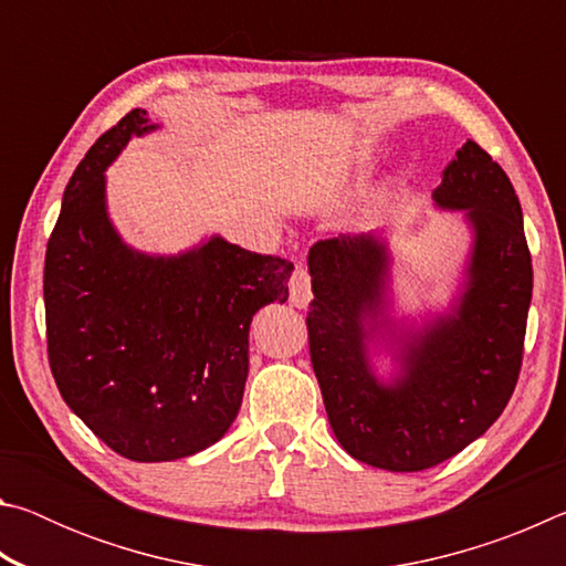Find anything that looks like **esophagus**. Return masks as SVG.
<instances>
[{
	"label": "esophagus",
	"mask_w": 566,
	"mask_h": 566,
	"mask_svg": "<svg viewBox=\"0 0 566 566\" xmlns=\"http://www.w3.org/2000/svg\"><path fill=\"white\" fill-rule=\"evenodd\" d=\"M312 300V280H310V272L304 270V266H296L294 274H292V282H290V302L296 310H304L306 304Z\"/></svg>",
	"instance_id": "obj_1"
}]
</instances>
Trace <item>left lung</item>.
<instances>
[{
    "instance_id": "1",
    "label": "left lung",
    "mask_w": 566,
    "mask_h": 566,
    "mask_svg": "<svg viewBox=\"0 0 566 566\" xmlns=\"http://www.w3.org/2000/svg\"><path fill=\"white\" fill-rule=\"evenodd\" d=\"M432 199L472 229L464 280L442 314L395 317V260L379 232L322 239L306 260L310 354L332 432L344 452L389 472H421L482 437L522 367L532 256L510 177L467 139ZM377 350L396 361L387 380L370 361Z\"/></svg>"
}]
</instances>
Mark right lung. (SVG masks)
<instances>
[{
    "label": "right lung",
    "mask_w": 566,
    "mask_h": 566,
    "mask_svg": "<svg viewBox=\"0 0 566 566\" xmlns=\"http://www.w3.org/2000/svg\"><path fill=\"white\" fill-rule=\"evenodd\" d=\"M159 129L132 109L74 169L46 244V352L62 399L114 452L171 462L227 434L242 407L249 324L286 302L294 264L212 234L179 254L129 247L107 212V169Z\"/></svg>",
    "instance_id": "1"
}]
</instances>
